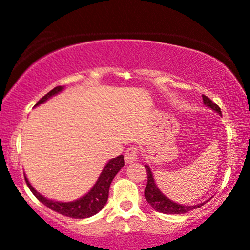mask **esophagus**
Returning a JSON list of instances; mask_svg holds the SVG:
<instances>
[{"label": "esophagus", "mask_w": 250, "mask_h": 250, "mask_svg": "<svg viewBox=\"0 0 250 250\" xmlns=\"http://www.w3.org/2000/svg\"><path fill=\"white\" fill-rule=\"evenodd\" d=\"M138 153L139 152H138V150L135 147L128 148L125 153V163H128V165H129V163H133V162H135V161L139 160V156H138Z\"/></svg>", "instance_id": "obj_1"}]
</instances>
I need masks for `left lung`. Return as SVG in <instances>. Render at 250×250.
<instances>
[{"mask_svg":"<svg viewBox=\"0 0 250 250\" xmlns=\"http://www.w3.org/2000/svg\"><path fill=\"white\" fill-rule=\"evenodd\" d=\"M202 99H203V104L206 105L208 109L215 111L218 115H221V111L220 107L215 104V103L211 102L209 98H207L206 95H202ZM146 168V173H147V184H146V188H145V195L146 201L147 203L152 207L155 210L160 211V213L163 214H184V213H188V211L192 210V209L196 208H200L201 206H203L204 203L207 202H201L198 204H195V206H186V204H179L174 201L169 200L167 196H165L162 193V191L158 188L157 184H156L155 178H153V173L151 172V168L148 165H145Z\"/></svg>","mask_w":250,"mask_h":250,"instance_id":"left-lung-1","label":"left lung"}]
</instances>
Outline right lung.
<instances>
[{
    "label": "right lung",
    "instance_id": "add662e5",
    "mask_svg": "<svg viewBox=\"0 0 250 250\" xmlns=\"http://www.w3.org/2000/svg\"><path fill=\"white\" fill-rule=\"evenodd\" d=\"M64 89V85L55 87L54 89H52L49 93H47V94L35 105V107L46 103L47 100H49L50 98L54 97V95L59 94V93L62 92ZM123 166H125V158H123L122 155L117 156V157L115 158H111L109 162L105 165V167L103 168L102 173L98 176L97 181H95L94 185L92 186V188H90L85 195H83L82 197L77 198V200L75 201H71V202H60V201L49 200V198L44 197L43 195H41V193L37 192V191L35 190V188L30 184L26 175H25V181H26L27 186H29V188L31 190V192L35 195V197H36L40 202H42L44 206L48 207L49 209L62 214V215L69 216V218L85 219L89 218V216L92 215H95V214L99 213V211L104 208L105 204L107 202V198H109V188L111 185V181L113 180L116 174L122 169Z\"/></svg>",
    "mask_w": 250,
    "mask_h": 250
}]
</instances>
